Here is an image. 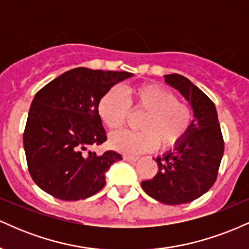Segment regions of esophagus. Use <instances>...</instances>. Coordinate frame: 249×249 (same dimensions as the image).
Segmentation results:
<instances>
[{"mask_svg": "<svg viewBox=\"0 0 249 249\" xmlns=\"http://www.w3.org/2000/svg\"><path fill=\"white\" fill-rule=\"evenodd\" d=\"M123 159H124L125 161H130V162H134L138 160L139 158H137V157H131V156H124L123 157Z\"/></svg>", "mask_w": 249, "mask_h": 249, "instance_id": "esophagus-1", "label": "esophagus"}]
</instances>
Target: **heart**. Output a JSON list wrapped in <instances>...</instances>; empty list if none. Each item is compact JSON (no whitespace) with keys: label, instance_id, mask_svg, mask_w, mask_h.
Wrapping results in <instances>:
<instances>
[{"label":"heart","instance_id":"obj_1","mask_svg":"<svg viewBox=\"0 0 249 249\" xmlns=\"http://www.w3.org/2000/svg\"><path fill=\"white\" fill-rule=\"evenodd\" d=\"M130 108L133 112H145L139 128L142 131H121L111 134L110 146L127 156H137L176 146L181 142L192 124V111L179 102L176 93L157 84L128 88H111L98 103V115L105 126L119 130L125 125Z\"/></svg>","mask_w":249,"mask_h":249}]
</instances>
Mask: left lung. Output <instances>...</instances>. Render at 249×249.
I'll return each mask as SVG.
<instances>
[{
	"label": "left lung",
	"instance_id": "1",
	"mask_svg": "<svg viewBox=\"0 0 249 249\" xmlns=\"http://www.w3.org/2000/svg\"><path fill=\"white\" fill-rule=\"evenodd\" d=\"M164 78L190 103L194 119L181 142L154 159L158 172L153 179L142 181V187L157 201L181 205L213 186L224 156V139L214 103L186 77L172 73Z\"/></svg>",
	"mask_w": 249,
	"mask_h": 249
}]
</instances>
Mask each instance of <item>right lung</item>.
<instances>
[{
    "instance_id": "right-lung-1",
    "label": "right lung",
    "mask_w": 249,
    "mask_h": 249,
    "mask_svg": "<svg viewBox=\"0 0 249 249\" xmlns=\"http://www.w3.org/2000/svg\"><path fill=\"white\" fill-rule=\"evenodd\" d=\"M132 76L126 71L76 68L36 93L23 146L31 178L41 190L73 201L104 187L105 173L122 156L115 151L97 154L90 150L107 141L98 103L113 85Z\"/></svg>"
}]
</instances>
